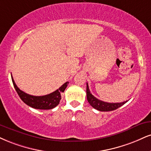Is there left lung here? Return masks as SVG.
Returning <instances> with one entry per match:
<instances>
[{
  "label": "left lung",
  "instance_id": "8db88e82",
  "mask_svg": "<svg viewBox=\"0 0 151 151\" xmlns=\"http://www.w3.org/2000/svg\"><path fill=\"white\" fill-rule=\"evenodd\" d=\"M86 97H87V100H88V102L89 103V104L91 105L93 108L99 110V111H103V112H108V111H112V110H115L116 109L119 108V107H121L122 105H123L127 102V101L122 103H111L104 102V101L99 100L98 99H96L95 96H93L91 93L89 88H88V85L87 83H86Z\"/></svg>",
  "mask_w": 151,
  "mask_h": 151
}]
</instances>
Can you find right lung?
<instances>
[{
  "label": "right lung",
  "mask_w": 151,
  "mask_h": 151,
  "mask_svg": "<svg viewBox=\"0 0 151 151\" xmlns=\"http://www.w3.org/2000/svg\"><path fill=\"white\" fill-rule=\"evenodd\" d=\"M12 81L14 88H15L18 95L20 97L22 101L29 106L35 109H39V110H50V109H52L57 106L60 103V101L61 99L62 93L65 91V88H67L69 83L68 81H67L64 84L62 85L58 89L51 93L48 94V95L35 96L27 94L19 89L16 85L12 77Z\"/></svg>",
  "instance_id": "right-lung-1"
}]
</instances>
